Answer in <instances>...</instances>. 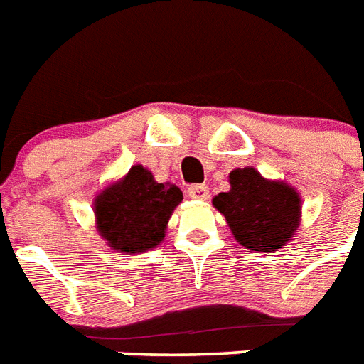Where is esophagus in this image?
Segmentation results:
<instances>
[{"instance_id": "1", "label": "esophagus", "mask_w": 364, "mask_h": 364, "mask_svg": "<svg viewBox=\"0 0 364 364\" xmlns=\"http://www.w3.org/2000/svg\"><path fill=\"white\" fill-rule=\"evenodd\" d=\"M188 196H190L191 199L206 200L210 197V193H208V188H206L205 184H193L188 188Z\"/></svg>"}]
</instances>
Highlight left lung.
<instances>
[{
	"label": "left lung",
	"instance_id": "obj_1",
	"mask_svg": "<svg viewBox=\"0 0 364 364\" xmlns=\"http://www.w3.org/2000/svg\"><path fill=\"white\" fill-rule=\"evenodd\" d=\"M231 190L218 193L212 205L228 220L237 242L254 252H274L295 235L301 199L286 182L264 180L255 168H235Z\"/></svg>",
	"mask_w": 364,
	"mask_h": 364
}]
</instances>
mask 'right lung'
<instances>
[{
  "label": "right lung",
  "instance_id": "obj_1",
  "mask_svg": "<svg viewBox=\"0 0 364 364\" xmlns=\"http://www.w3.org/2000/svg\"><path fill=\"white\" fill-rule=\"evenodd\" d=\"M182 191L174 184H158L152 173L135 165L124 180L116 182L95 199L100 235L124 254L156 248Z\"/></svg>",
  "mask_w": 364,
  "mask_h": 364
}]
</instances>
